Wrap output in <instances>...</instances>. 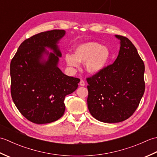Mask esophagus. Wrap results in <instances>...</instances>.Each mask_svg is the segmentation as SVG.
Returning <instances> with one entry per match:
<instances>
[{"label":"esophagus","mask_w":157,"mask_h":157,"mask_svg":"<svg viewBox=\"0 0 157 157\" xmlns=\"http://www.w3.org/2000/svg\"><path fill=\"white\" fill-rule=\"evenodd\" d=\"M79 85H80L81 86H85V82H84V80H83V79H81L80 82H79Z\"/></svg>","instance_id":"esophagus-1"}]
</instances>
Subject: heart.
<instances>
[{
    "instance_id": "obj_1",
    "label": "heart",
    "mask_w": 157,
    "mask_h": 157,
    "mask_svg": "<svg viewBox=\"0 0 157 157\" xmlns=\"http://www.w3.org/2000/svg\"><path fill=\"white\" fill-rule=\"evenodd\" d=\"M110 56L106 46L95 42H88L79 44L75 49L74 55L67 54L66 63L73 68H78L79 63H85L86 71L96 74L105 67Z\"/></svg>"
}]
</instances>
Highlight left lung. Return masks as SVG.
Masks as SVG:
<instances>
[{"mask_svg":"<svg viewBox=\"0 0 157 157\" xmlns=\"http://www.w3.org/2000/svg\"><path fill=\"white\" fill-rule=\"evenodd\" d=\"M120 40L115 62L86 79L88 108L92 117L104 123H119L130 117L145 90L144 63L129 40L115 35Z\"/></svg>","mask_w":157,"mask_h":157,"instance_id":"left-lung-1","label":"left lung"}]
</instances>
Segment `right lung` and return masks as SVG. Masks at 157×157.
Wrapping results in <instances>:
<instances>
[{
  "mask_svg": "<svg viewBox=\"0 0 157 157\" xmlns=\"http://www.w3.org/2000/svg\"><path fill=\"white\" fill-rule=\"evenodd\" d=\"M65 34L63 29H54L26 39L10 65L13 102L23 116L37 124L61 118L65 110V96L78 88L80 81L65 75L58 67L61 56L58 43Z\"/></svg>",
  "mask_w": 157,
  "mask_h": 157,
  "instance_id": "right-lung-1",
  "label": "right lung"
}]
</instances>
